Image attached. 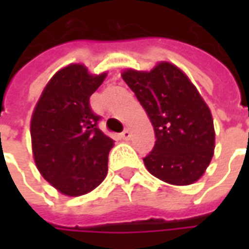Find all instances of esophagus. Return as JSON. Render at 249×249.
<instances>
[{
    "label": "esophagus",
    "instance_id": "obj_1",
    "mask_svg": "<svg viewBox=\"0 0 249 249\" xmlns=\"http://www.w3.org/2000/svg\"><path fill=\"white\" fill-rule=\"evenodd\" d=\"M130 137H132V133H130V130L129 129H125L123 133H121V139L123 140H130Z\"/></svg>",
    "mask_w": 249,
    "mask_h": 249
}]
</instances>
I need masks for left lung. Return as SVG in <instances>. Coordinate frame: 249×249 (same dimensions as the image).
Here are the masks:
<instances>
[{
  "mask_svg": "<svg viewBox=\"0 0 249 249\" xmlns=\"http://www.w3.org/2000/svg\"><path fill=\"white\" fill-rule=\"evenodd\" d=\"M123 78L155 129V146L144 157L146 169L173 185L197 181L213 156L214 129L196 87L169 62H160L151 71L128 69Z\"/></svg>",
  "mask_w": 249,
  "mask_h": 249,
  "instance_id": "left-lung-1",
  "label": "left lung"
}]
</instances>
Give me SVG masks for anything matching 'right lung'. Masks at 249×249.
<instances>
[{
	"instance_id": "obj_1",
	"label": "right lung",
	"mask_w": 249,
	"mask_h": 249,
	"mask_svg": "<svg viewBox=\"0 0 249 249\" xmlns=\"http://www.w3.org/2000/svg\"><path fill=\"white\" fill-rule=\"evenodd\" d=\"M107 73L93 76L71 64L52 77L30 123L36 165L48 183L66 196H81L103 183L113 140L98 128L89 98Z\"/></svg>"
}]
</instances>
